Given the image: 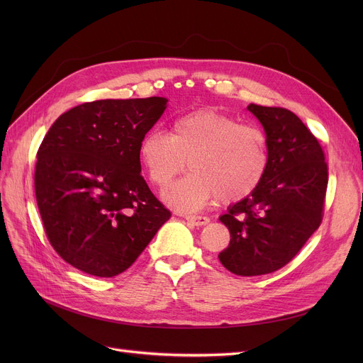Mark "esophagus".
Listing matches in <instances>:
<instances>
[{
  "label": "esophagus",
  "instance_id": "obj_1",
  "mask_svg": "<svg viewBox=\"0 0 363 363\" xmlns=\"http://www.w3.org/2000/svg\"><path fill=\"white\" fill-rule=\"evenodd\" d=\"M185 219L196 226H203V225H207L208 222H211V219H208L207 216H186Z\"/></svg>",
  "mask_w": 363,
  "mask_h": 363
}]
</instances>
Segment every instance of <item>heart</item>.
Returning <instances> with one entry per match:
<instances>
[{
    "label": "heart",
    "instance_id": "heart-1",
    "mask_svg": "<svg viewBox=\"0 0 363 363\" xmlns=\"http://www.w3.org/2000/svg\"><path fill=\"white\" fill-rule=\"evenodd\" d=\"M138 151L150 181L162 191L188 163L193 174L164 194V200L181 212H196L216 199L233 203L249 197L269 164L264 132L240 125L235 118L215 108L175 118L169 133L147 132Z\"/></svg>",
    "mask_w": 363,
    "mask_h": 363
}]
</instances>
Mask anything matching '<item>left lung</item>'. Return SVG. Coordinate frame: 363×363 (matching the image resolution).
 Here are the masks:
<instances>
[{"label": "left lung", "mask_w": 363, "mask_h": 363, "mask_svg": "<svg viewBox=\"0 0 363 363\" xmlns=\"http://www.w3.org/2000/svg\"><path fill=\"white\" fill-rule=\"evenodd\" d=\"M247 108L263 125L269 164L255 191L219 218L231 233L219 260L235 275L256 277L293 260L319 228L328 166L318 138L293 111L257 104Z\"/></svg>", "instance_id": "left-lung-1"}]
</instances>
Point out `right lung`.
I'll use <instances>...</instances> for the list:
<instances>
[{
    "instance_id": "1",
    "label": "right lung",
    "mask_w": 363,
    "mask_h": 363,
    "mask_svg": "<svg viewBox=\"0 0 363 363\" xmlns=\"http://www.w3.org/2000/svg\"><path fill=\"white\" fill-rule=\"evenodd\" d=\"M166 103H84L48 129L36 155L35 196L50 244L73 268L122 274L170 218L141 177L138 151Z\"/></svg>"
}]
</instances>
